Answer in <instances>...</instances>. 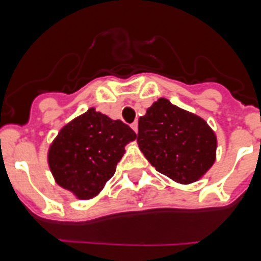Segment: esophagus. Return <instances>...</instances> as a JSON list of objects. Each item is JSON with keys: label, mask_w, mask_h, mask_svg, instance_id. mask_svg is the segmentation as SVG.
<instances>
[{"label": "esophagus", "mask_w": 261, "mask_h": 261, "mask_svg": "<svg viewBox=\"0 0 261 261\" xmlns=\"http://www.w3.org/2000/svg\"><path fill=\"white\" fill-rule=\"evenodd\" d=\"M130 126H132V129H133V130H135L136 133L138 132V123H137V121H135V123H133Z\"/></svg>", "instance_id": "esophagus-1"}]
</instances>
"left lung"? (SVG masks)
<instances>
[{"instance_id": "8db88e82", "label": "left lung", "mask_w": 261, "mask_h": 261, "mask_svg": "<svg viewBox=\"0 0 261 261\" xmlns=\"http://www.w3.org/2000/svg\"><path fill=\"white\" fill-rule=\"evenodd\" d=\"M136 137L156 171L177 183L199 180L216 161L217 138L206 121L165 98L140 117Z\"/></svg>"}]
</instances>
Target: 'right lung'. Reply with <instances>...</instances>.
<instances>
[{
	"instance_id": "1",
	"label": "right lung",
	"mask_w": 261,
	"mask_h": 261,
	"mask_svg": "<svg viewBox=\"0 0 261 261\" xmlns=\"http://www.w3.org/2000/svg\"><path fill=\"white\" fill-rule=\"evenodd\" d=\"M135 138L121 120L90 108L60 130L48 151V165L60 187L81 200L91 199L114 176L124 147Z\"/></svg>"
}]
</instances>
